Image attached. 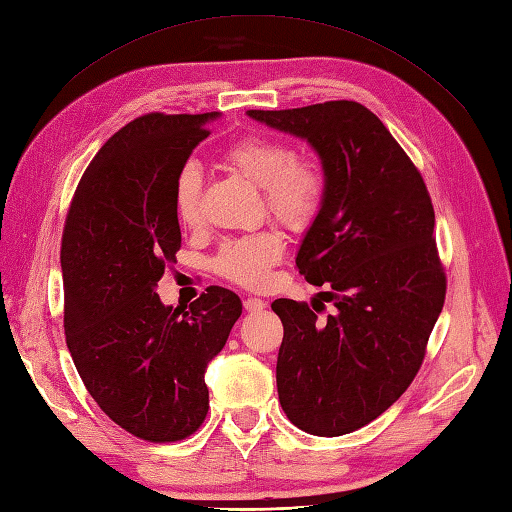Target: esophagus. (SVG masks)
<instances>
[{
    "instance_id": "1",
    "label": "esophagus",
    "mask_w": 512,
    "mask_h": 512,
    "mask_svg": "<svg viewBox=\"0 0 512 512\" xmlns=\"http://www.w3.org/2000/svg\"><path fill=\"white\" fill-rule=\"evenodd\" d=\"M243 306H245L247 313H260V310L267 306V302H265V299H260V297H247V299H243Z\"/></svg>"
}]
</instances>
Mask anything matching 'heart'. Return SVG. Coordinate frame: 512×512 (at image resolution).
<instances>
[{
  "label": "heart",
  "mask_w": 512,
  "mask_h": 512,
  "mask_svg": "<svg viewBox=\"0 0 512 512\" xmlns=\"http://www.w3.org/2000/svg\"><path fill=\"white\" fill-rule=\"evenodd\" d=\"M223 169L263 189L269 217L286 230L306 232L321 215L328 197L330 176L323 160L313 154H295V147L276 136L245 134L219 154ZM173 210L182 228L202 223V176L184 167L173 186ZM284 236L263 230L239 236L221 245L213 267L217 276L245 289H263L271 280L273 265L284 256Z\"/></svg>",
  "instance_id": "obj_1"
}]
</instances>
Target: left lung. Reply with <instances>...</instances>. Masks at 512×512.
Instances as JSON below:
<instances>
[{
	"label": "left lung",
	"instance_id": "obj_1",
	"mask_svg": "<svg viewBox=\"0 0 512 512\" xmlns=\"http://www.w3.org/2000/svg\"><path fill=\"white\" fill-rule=\"evenodd\" d=\"M249 117L302 136L330 176L295 265L310 284L330 286L321 295L336 310L321 321L306 302L271 304L284 326L276 367L282 410L310 434L354 432L415 380L445 302L428 186L358 102L249 110Z\"/></svg>",
	"mask_w": 512,
	"mask_h": 512
}]
</instances>
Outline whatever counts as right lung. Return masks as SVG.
Instances as JSON below:
<instances>
[{
	"mask_svg": "<svg viewBox=\"0 0 512 512\" xmlns=\"http://www.w3.org/2000/svg\"><path fill=\"white\" fill-rule=\"evenodd\" d=\"M215 117L147 112L112 134L82 173L62 230L73 365L97 406L149 443L182 441L202 426L206 365L243 308L221 286L184 315L156 293L182 245L173 186Z\"/></svg>",
	"mask_w": 512,
	"mask_h": 512,
	"instance_id": "1",
	"label": "right lung"
}]
</instances>
